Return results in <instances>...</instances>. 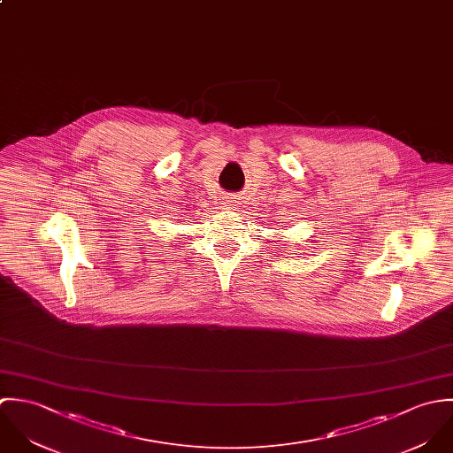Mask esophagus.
<instances>
[{
  "instance_id": "1",
  "label": "esophagus",
  "mask_w": 453,
  "mask_h": 453,
  "mask_svg": "<svg viewBox=\"0 0 453 453\" xmlns=\"http://www.w3.org/2000/svg\"><path fill=\"white\" fill-rule=\"evenodd\" d=\"M233 203H234V201H231V204H226V206H227V208H236V204H233Z\"/></svg>"
}]
</instances>
